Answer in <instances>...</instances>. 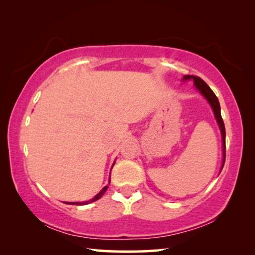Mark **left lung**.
<instances>
[{
  "instance_id": "left-lung-1",
  "label": "left lung",
  "mask_w": 255,
  "mask_h": 255,
  "mask_svg": "<svg viewBox=\"0 0 255 255\" xmlns=\"http://www.w3.org/2000/svg\"><path fill=\"white\" fill-rule=\"evenodd\" d=\"M187 80H193L196 88L199 90V92L207 99V101L209 102V105L211 106V108H213L215 118H216V120H217V124H218L219 128H221L222 136H223V156H224L223 165H222V169H223L224 163H225V156H226V153H225L226 152V143H225L226 132H225V126H224V122H223V118L221 115V106H219L218 99L215 96L213 90H211L209 86L207 85L206 82L204 80H201L200 77L193 76V75H184L182 81H187Z\"/></svg>"
}]
</instances>
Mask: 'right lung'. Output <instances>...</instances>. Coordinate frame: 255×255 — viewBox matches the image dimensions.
<instances>
[{"mask_svg": "<svg viewBox=\"0 0 255 255\" xmlns=\"http://www.w3.org/2000/svg\"><path fill=\"white\" fill-rule=\"evenodd\" d=\"M112 169V167H111ZM109 184H110V178H109ZM107 189H108V185H106L105 188H103L100 192L98 193V195L94 197V198H92L91 200H89V201H85V202H65V204H67V205H88V204H90V202H93V201H96V200H98V199H100V198L105 195V192L107 191Z\"/></svg>", "mask_w": 255, "mask_h": 255, "instance_id": "right-lung-1", "label": "right lung"}]
</instances>
